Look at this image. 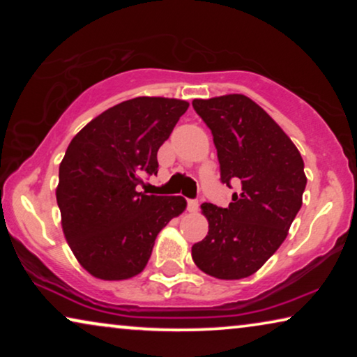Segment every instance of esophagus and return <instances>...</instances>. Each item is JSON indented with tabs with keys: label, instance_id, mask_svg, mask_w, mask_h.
Segmentation results:
<instances>
[{
	"label": "esophagus",
	"instance_id": "esophagus-1",
	"mask_svg": "<svg viewBox=\"0 0 357 357\" xmlns=\"http://www.w3.org/2000/svg\"><path fill=\"white\" fill-rule=\"evenodd\" d=\"M187 209L190 213H197L198 211V202H197V199H188Z\"/></svg>",
	"mask_w": 357,
	"mask_h": 357
}]
</instances>
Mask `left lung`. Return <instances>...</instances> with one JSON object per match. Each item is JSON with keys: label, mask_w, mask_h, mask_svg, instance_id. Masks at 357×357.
Wrapping results in <instances>:
<instances>
[{"label": "left lung", "mask_w": 357, "mask_h": 357, "mask_svg": "<svg viewBox=\"0 0 357 357\" xmlns=\"http://www.w3.org/2000/svg\"><path fill=\"white\" fill-rule=\"evenodd\" d=\"M192 105L213 133L221 182L229 188L241 183L227 208L202 204L209 231L192 247V258L209 276L242 280L287 237L302 206L304 160L281 126L247 96L195 99Z\"/></svg>", "instance_id": "8db88e82"}]
</instances>
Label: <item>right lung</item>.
Listing matches in <instances>:
<instances>
[{
  "label": "right lung",
  "instance_id": "obj_1",
  "mask_svg": "<svg viewBox=\"0 0 357 357\" xmlns=\"http://www.w3.org/2000/svg\"><path fill=\"white\" fill-rule=\"evenodd\" d=\"M187 109V100L136 97L102 112L68 146L56 187L61 227L94 278L139 275L158 234L187 208L183 197L138 192L158 174V151Z\"/></svg>",
  "mask_w": 357,
  "mask_h": 357
}]
</instances>
